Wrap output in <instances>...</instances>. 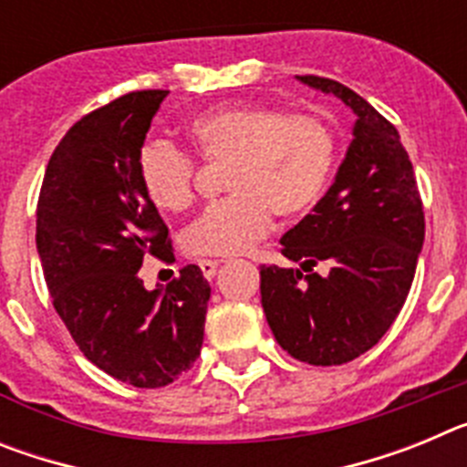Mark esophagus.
<instances>
[{
	"mask_svg": "<svg viewBox=\"0 0 467 467\" xmlns=\"http://www.w3.org/2000/svg\"><path fill=\"white\" fill-rule=\"evenodd\" d=\"M198 266H201V271H203L205 278H213L214 271H217V266H220V262H217V259H198Z\"/></svg>",
	"mask_w": 467,
	"mask_h": 467,
	"instance_id": "34e87169",
	"label": "esophagus"
}]
</instances>
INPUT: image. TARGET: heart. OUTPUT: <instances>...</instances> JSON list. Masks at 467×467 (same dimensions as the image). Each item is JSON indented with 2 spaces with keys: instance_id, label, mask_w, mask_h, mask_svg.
<instances>
[{
  "instance_id": "1",
  "label": "heart",
  "mask_w": 467,
  "mask_h": 467,
  "mask_svg": "<svg viewBox=\"0 0 467 467\" xmlns=\"http://www.w3.org/2000/svg\"><path fill=\"white\" fill-rule=\"evenodd\" d=\"M198 159L226 163L229 196L205 208L184 229L182 245L198 257H234L271 231L274 213L292 220L320 201L332 180L339 144L332 126L271 105H226L187 126ZM144 196L163 213L193 201L196 163L166 140H150L138 154Z\"/></svg>"
}]
</instances>
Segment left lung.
<instances>
[{
    "label": "left lung",
    "mask_w": 467,
    "mask_h": 467,
    "mask_svg": "<svg viewBox=\"0 0 467 467\" xmlns=\"http://www.w3.org/2000/svg\"><path fill=\"white\" fill-rule=\"evenodd\" d=\"M353 109V142L311 214L280 238L299 269L266 266L262 306L280 348L308 365L356 360L379 344L410 295L426 236L414 168L398 128L325 77H296ZM323 263L325 275L312 266Z\"/></svg>",
    "instance_id": "1"
}]
</instances>
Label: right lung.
<instances>
[{"instance_id": "obj_1", "label": "right lung", "mask_w": 467, "mask_h": 467, "mask_svg": "<svg viewBox=\"0 0 467 467\" xmlns=\"http://www.w3.org/2000/svg\"><path fill=\"white\" fill-rule=\"evenodd\" d=\"M168 90H133L90 111L53 151L36 203V253L53 308L102 372L135 388L175 381L201 356L210 285L187 264L166 290H144L147 254L171 262L138 154Z\"/></svg>"}]
</instances>
